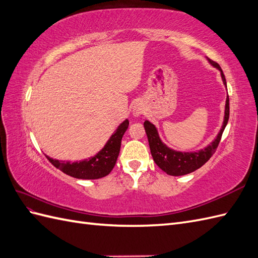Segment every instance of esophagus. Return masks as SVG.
I'll list each match as a JSON object with an SVG mask.
<instances>
[{
  "label": "esophagus",
  "instance_id": "34e87169",
  "mask_svg": "<svg viewBox=\"0 0 258 258\" xmlns=\"http://www.w3.org/2000/svg\"><path fill=\"white\" fill-rule=\"evenodd\" d=\"M132 112L135 116H140L144 113V105L142 102H135L134 105L132 106Z\"/></svg>",
  "mask_w": 258,
  "mask_h": 258
}]
</instances>
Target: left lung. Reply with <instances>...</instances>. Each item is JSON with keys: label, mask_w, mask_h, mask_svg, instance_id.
<instances>
[{"label": "left lung", "mask_w": 258, "mask_h": 258, "mask_svg": "<svg viewBox=\"0 0 258 258\" xmlns=\"http://www.w3.org/2000/svg\"><path fill=\"white\" fill-rule=\"evenodd\" d=\"M207 60L211 66H213L214 68H217L220 71L223 85L226 87L225 77L220 66L209 58H207ZM229 115H230V103H229V95H227L226 101H225L223 123L217 137H215V139L209 144L208 146L196 152H181V151H176V149L168 147L163 141L160 140L157 127L155 126L153 123L149 122L148 119H146V121L144 122V127H145V132L147 134L149 148H151V153H152L154 161L156 163V165L161 170H164L166 173H168L170 176H183V175H187V173L194 172L198 168H200L201 166L205 165L214 154L215 149H217L220 143L221 136H222L223 131L226 126L227 121H229Z\"/></svg>", "instance_id": "obj_1"}]
</instances>
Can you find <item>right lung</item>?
<instances>
[{
    "label": "right lung",
    "instance_id": "obj_1",
    "mask_svg": "<svg viewBox=\"0 0 258 258\" xmlns=\"http://www.w3.org/2000/svg\"><path fill=\"white\" fill-rule=\"evenodd\" d=\"M128 124V119H124L114 131V133L110 136L103 148L94 156L79 161L58 160L47 156V155L46 157L56 168L74 178L88 179V180L103 178L109 175L113 167L115 166L119 149H121L122 137L127 130Z\"/></svg>",
    "mask_w": 258,
    "mask_h": 258
}]
</instances>
